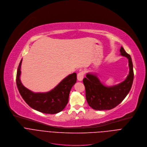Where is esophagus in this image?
<instances>
[{
    "label": "esophagus",
    "mask_w": 147,
    "mask_h": 147,
    "mask_svg": "<svg viewBox=\"0 0 147 147\" xmlns=\"http://www.w3.org/2000/svg\"><path fill=\"white\" fill-rule=\"evenodd\" d=\"M84 78V72L83 71L80 72L77 75V78L79 81H82Z\"/></svg>",
    "instance_id": "esophagus-1"
}]
</instances>
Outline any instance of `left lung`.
I'll return each instance as SVG.
<instances>
[{
	"label": "left lung",
	"instance_id": "8db88e82",
	"mask_svg": "<svg viewBox=\"0 0 147 147\" xmlns=\"http://www.w3.org/2000/svg\"><path fill=\"white\" fill-rule=\"evenodd\" d=\"M121 55L129 60V74L121 83L107 87L104 85L96 75L88 73L83 80L85 86L86 98L88 104L98 111L109 110L118 105L129 93L133 82L134 72L131 58L121 47Z\"/></svg>",
	"mask_w": 147,
	"mask_h": 147
}]
</instances>
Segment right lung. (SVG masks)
<instances>
[{"label": "right lung", "mask_w": 147, "mask_h": 147, "mask_svg": "<svg viewBox=\"0 0 147 147\" xmlns=\"http://www.w3.org/2000/svg\"><path fill=\"white\" fill-rule=\"evenodd\" d=\"M21 60L18 67L16 83L18 91L26 104L32 108L48 114H54L63 111L68 102L69 95L77 80L76 74L73 73L65 78L50 92L34 93L26 88L20 80Z\"/></svg>", "instance_id": "right-lung-1"}]
</instances>
